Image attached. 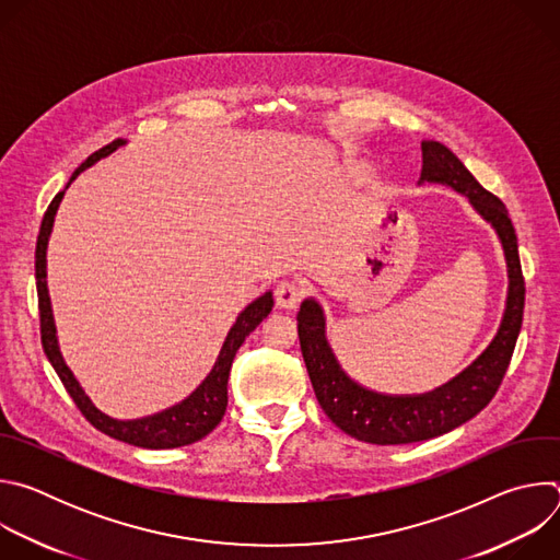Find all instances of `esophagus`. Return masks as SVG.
<instances>
[{
    "mask_svg": "<svg viewBox=\"0 0 560 560\" xmlns=\"http://www.w3.org/2000/svg\"><path fill=\"white\" fill-rule=\"evenodd\" d=\"M275 299H277L279 307L294 310L301 303V299H303V288L299 283H294V281H281L275 288Z\"/></svg>",
    "mask_w": 560,
    "mask_h": 560,
    "instance_id": "esophagus-1",
    "label": "esophagus"
}]
</instances>
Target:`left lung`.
Returning a JSON list of instances; mask_svg holds the SVG:
<instances>
[{
	"label": "left lung",
	"mask_w": 560,
	"mask_h": 560,
	"mask_svg": "<svg viewBox=\"0 0 560 560\" xmlns=\"http://www.w3.org/2000/svg\"><path fill=\"white\" fill-rule=\"evenodd\" d=\"M423 168L419 184H443L465 195L471 208L499 234L508 264V301L497 337L471 365L445 385L425 394H381L352 381L339 365L328 337L326 314L314 299H305L296 314L301 354L328 419L357 441L401 445L441 436L481 412L497 394L518 332L525 307V281L518 242L505 203L478 184L460 159L439 141H421Z\"/></svg>",
	"instance_id": "left-lung-1"
}]
</instances>
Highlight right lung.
Here are the masks:
<instances>
[{
	"mask_svg": "<svg viewBox=\"0 0 560 560\" xmlns=\"http://www.w3.org/2000/svg\"><path fill=\"white\" fill-rule=\"evenodd\" d=\"M124 143H126V139H115L113 143L93 152L86 159V162L72 173L66 188L77 179L79 173H84L86 168L97 164L100 159L108 156L110 152H115ZM66 188L61 192H57L55 199L50 201V206H48V210L42 219L37 248H35V279H37V299H39L42 346H44V352H46L50 365L55 368L57 376L61 378L66 392L72 396V401L79 408V412H82L100 432H104V434H108L117 441H124V443H130V445H137V447H145V450H171V447L190 445V443L208 436L221 423V419L225 415L228 376H230L232 359H234L236 350L242 348V343L246 341V337L272 312V305H275L272 292H264L259 299H255L250 305H246V310L236 316V322L230 328L210 374L201 381V385L188 398H184L182 404H177V406H173L164 412H156L152 417L132 419V421H119V419H113V417L104 415L102 410H97L93 406V401L86 396L84 387L79 385V381L74 378V374L70 372V368L66 365V361L59 352L57 328H55L50 296H48L46 248H48V236L52 232L55 214H57V208L63 199Z\"/></svg>",
	"mask_w": 560,
	"mask_h": 560,
	"instance_id": "right-lung-1",
	"label": "right lung"
}]
</instances>
